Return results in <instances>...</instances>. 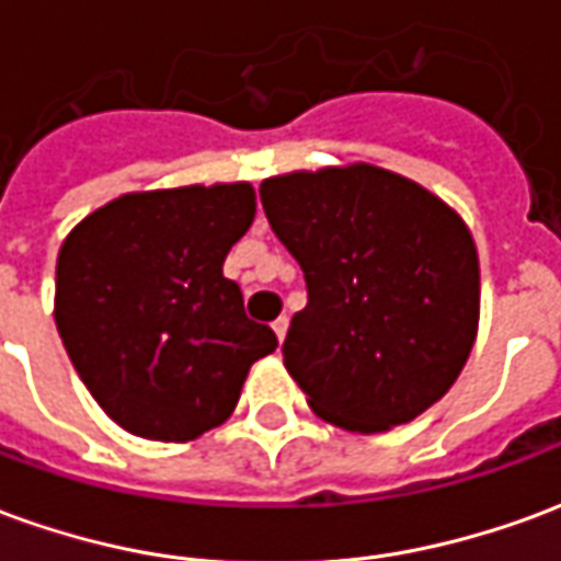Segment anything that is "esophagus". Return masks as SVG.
I'll return each mask as SVG.
<instances>
[{
  "label": "esophagus",
  "instance_id": "1",
  "mask_svg": "<svg viewBox=\"0 0 561 561\" xmlns=\"http://www.w3.org/2000/svg\"><path fill=\"white\" fill-rule=\"evenodd\" d=\"M273 330H276V336H279V342L285 340V333H288V316L276 318V321H273Z\"/></svg>",
  "mask_w": 561,
  "mask_h": 561
}]
</instances>
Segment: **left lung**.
<instances>
[{
	"label": "left lung",
	"mask_w": 561,
	"mask_h": 561,
	"mask_svg": "<svg viewBox=\"0 0 561 561\" xmlns=\"http://www.w3.org/2000/svg\"><path fill=\"white\" fill-rule=\"evenodd\" d=\"M261 204L306 276L309 300L282 357L312 412L348 433H385L442 400L481 316L466 221L364 161L270 176Z\"/></svg>",
	"instance_id": "8db88e82"
}]
</instances>
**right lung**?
Returning <instances> with one entry per match:
<instances>
[{"label":"right lung","instance_id":"add662e5","mask_svg":"<svg viewBox=\"0 0 561 561\" xmlns=\"http://www.w3.org/2000/svg\"><path fill=\"white\" fill-rule=\"evenodd\" d=\"M255 219L249 183L128 192L56 257V330L104 414L152 442H192L231 417L276 333L245 318L221 264Z\"/></svg>","mask_w":561,"mask_h":561}]
</instances>
